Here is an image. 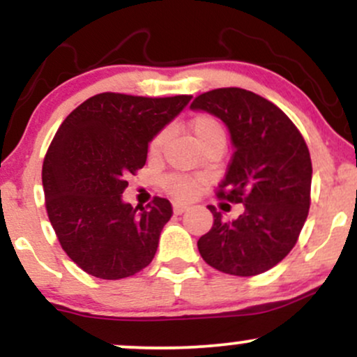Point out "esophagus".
<instances>
[{
    "label": "esophagus",
    "mask_w": 357,
    "mask_h": 357,
    "mask_svg": "<svg viewBox=\"0 0 357 357\" xmlns=\"http://www.w3.org/2000/svg\"><path fill=\"white\" fill-rule=\"evenodd\" d=\"M188 204H183V203H174L173 204V210H174V213L176 215H181V213H184V211H188Z\"/></svg>",
    "instance_id": "1"
}]
</instances>
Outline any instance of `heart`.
<instances>
[{
	"mask_svg": "<svg viewBox=\"0 0 357 357\" xmlns=\"http://www.w3.org/2000/svg\"><path fill=\"white\" fill-rule=\"evenodd\" d=\"M190 130L195 137L196 144L199 147H206L210 144H215V142H220V144H225V129L221 126L218 119L213 116H206V114H202V116H196L190 122ZM166 132H159L149 144V153L153 155H158L161 153L162 146H165L166 141ZM166 190L178 199H190L196 195L198 191L199 183L196 181L195 178H190V176L183 174H173L165 181Z\"/></svg>",
	"mask_w": 357,
	"mask_h": 357,
	"instance_id": "b5f03b06",
	"label": "heart"
}]
</instances>
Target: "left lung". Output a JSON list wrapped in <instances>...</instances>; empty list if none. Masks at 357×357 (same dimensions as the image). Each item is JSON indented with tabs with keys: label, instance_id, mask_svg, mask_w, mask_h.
<instances>
[{
	"label": "left lung",
	"instance_id": "left-lung-1",
	"mask_svg": "<svg viewBox=\"0 0 357 357\" xmlns=\"http://www.w3.org/2000/svg\"><path fill=\"white\" fill-rule=\"evenodd\" d=\"M191 109L227 126L235 151L218 196L243 204L230 221L208 206L213 227L198 240L199 253L230 275L267 272L289 255L309 213L312 162L304 137L277 105L245 89L210 90Z\"/></svg>",
	"mask_w": 357,
	"mask_h": 357
}]
</instances>
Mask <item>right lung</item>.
<instances>
[{
    "mask_svg": "<svg viewBox=\"0 0 357 357\" xmlns=\"http://www.w3.org/2000/svg\"><path fill=\"white\" fill-rule=\"evenodd\" d=\"M191 99L99 93L56 130L43 161L45 204L61 248L89 275L119 280L153 261L171 203L155 196L134 208L122 192L146 165L149 142Z\"/></svg>",
    "mask_w": 357,
    "mask_h": 357,
    "instance_id": "obj_1",
    "label": "right lung"
}]
</instances>
